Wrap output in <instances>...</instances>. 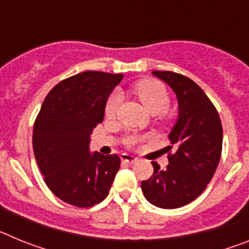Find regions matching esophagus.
Segmentation results:
<instances>
[{"label":"esophagus","instance_id":"obj_1","mask_svg":"<svg viewBox=\"0 0 249 249\" xmlns=\"http://www.w3.org/2000/svg\"><path fill=\"white\" fill-rule=\"evenodd\" d=\"M121 160H122L123 163L133 164V163H136V162H137L138 158L133 157V156H131V155H127V153H123V155L121 156Z\"/></svg>","mask_w":249,"mask_h":249}]
</instances>
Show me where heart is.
<instances>
[{"label":"heart","mask_w":249,"mask_h":249,"mask_svg":"<svg viewBox=\"0 0 249 249\" xmlns=\"http://www.w3.org/2000/svg\"><path fill=\"white\" fill-rule=\"evenodd\" d=\"M136 94H137L140 100L142 101L144 106L147 107L151 113L158 114L163 113L168 109L169 103H171V97L167 91L166 86L163 83H160V81L156 80H143L141 82L136 83L135 87ZM122 102V94L120 91H113L108 96L105 105V116L107 118H113L117 114L120 105ZM146 140V137L142 136H129L126 140L127 146L133 147Z\"/></svg>","instance_id":"b5f03b06"}]
</instances>
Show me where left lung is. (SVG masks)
<instances>
[{
	"label": "left lung",
	"mask_w": 249,
	"mask_h": 249,
	"mask_svg": "<svg viewBox=\"0 0 249 249\" xmlns=\"http://www.w3.org/2000/svg\"><path fill=\"white\" fill-rule=\"evenodd\" d=\"M152 73L173 89L178 100V120L168 138L175 147L162 171L152 162L153 175L141 187L149 203L173 210L195 201L210 183L221 160L223 129L219 114L203 89L191 78L171 71Z\"/></svg>",
	"instance_id": "8db88e82"
}]
</instances>
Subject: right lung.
I'll list each match as a JSON object with an SVG mask.
<instances>
[{
  "label": "right lung",
  "instance_id": "1",
  "mask_svg": "<svg viewBox=\"0 0 249 249\" xmlns=\"http://www.w3.org/2000/svg\"><path fill=\"white\" fill-rule=\"evenodd\" d=\"M122 78L86 71L61 81L43 101L34 124L35 157L48 188L66 203L87 208L108 195L121 160L89 153V136Z\"/></svg>",
  "mask_w": 249,
  "mask_h": 249
}]
</instances>
